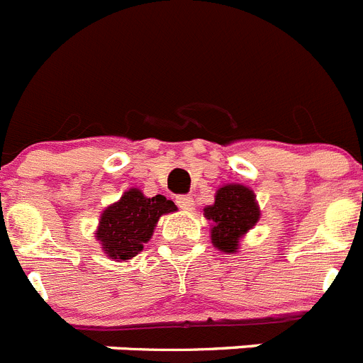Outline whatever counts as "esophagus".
<instances>
[{
	"instance_id": "obj_1",
	"label": "esophagus",
	"mask_w": 363,
	"mask_h": 363,
	"mask_svg": "<svg viewBox=\"0 0 363 363\" xmlns=\"http://www.w3.org/2000/svg\"><path fill=\"white\" fill-rule=\"evenodd\" d=\"M176 203H178L179 209L192 211V207H194V198L189 196V194H182V196L176 198Z\"/></svg>"
}]
</instances>
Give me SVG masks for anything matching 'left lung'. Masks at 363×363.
Listing matches in <instances>:
<instances>
[{"label": "left lung", "instance_id": "1", "mask_svg": "<svg viewBox=\"0 0 363 363\" xmlns=\"http://www.w3.org/2000/svg\"><path fill=\"white\" fill-rule=\"evenodd\" d=\"M211 221V240L218 251L238 252L240 242L259 220V205L252 189L242 184L221 185L214 203L203 209Z\"/></svg>", "mask_w": 363, "mask_h": 363}]
</instances>
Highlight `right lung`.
<instances>
[{
    "label": "right lung",
    "mask_w": 363,
    "mask_h": 363,
    "mask_svg": "<svg viewBox=\"0 0 363 363\" xmlns=\"http://www.w3.org/2000/svg\"><path fill=\"white\" fill-rule=\"evenodd\" d=\"M174 211H178L174 201L162 194L149 198L133 187L125 191L120 200L105 207L94 230L96 242L105 256L114 262L133 259L152 238L160 218Z\"/></svg>",
    "instance_id": "right-lung-1"
}]
</instances>
